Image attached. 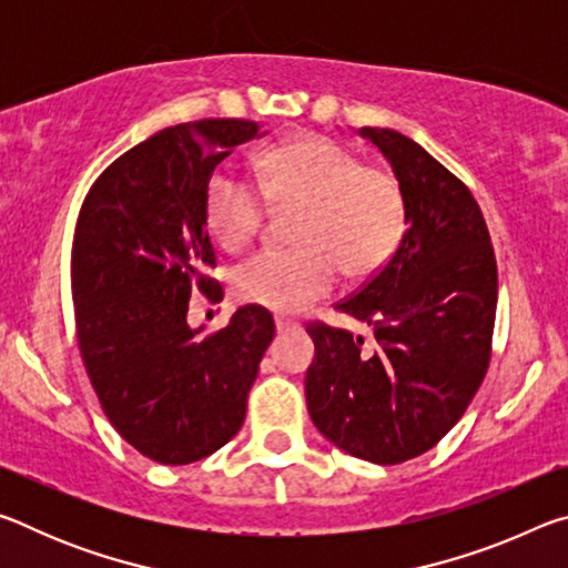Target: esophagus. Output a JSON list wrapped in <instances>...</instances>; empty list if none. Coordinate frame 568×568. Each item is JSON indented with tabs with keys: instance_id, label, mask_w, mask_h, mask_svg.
<instances>
[{
	"instance_id": "34e87169",
	"label": "esophagus",
	"mask_w": 568,
	"mask_h": 568,
	"mask_svg": "<svg viewBox=\"0 0 568 568\" xmlns=\"http://www.w3.org/2000/svg\"><path fill=\"white\" fill-rule=\"evenodd\" d=\"M301 328V323L293 321V318H283V315H277L275 318V331L277 333H291V331H297Z\"/></svg>"
}]
</instances>
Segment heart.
<instances>
[{
    "mask_svg": "<svg viewBox=\"0 0 568 568\" xmlns=\"http://www.w3.org/2000/svg\"><path fill=\"white\" fill-rule=\"evenodd\" d=\"M263 193L230 170L205 190V220L220 247L240 250L257 233L265 199L297 205L295 247L261 250L233 271L243 303L297 311L345 277H368L390 261L406 233V195L396 175L328 138H303L261 158Z\"/></svg>",
    "mask_w": 568,
    "mask_h": 568,
    "instance_id": "heart-1",
    "label": "heart"
}]
</instances>
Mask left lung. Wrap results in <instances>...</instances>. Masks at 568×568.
<instances>
[{"instance_id": "1", "label": "left lung", "mask_w": 568, "mask_h": 568, "mask_svg": "<svg viewBox=\"0 0 568 568\" xmlns=\"http://www.w3.org/2000/svg\"><path fill=\"white\" fill-rule=\"evenodd\" d=\"M406 195V233L381 271L335 311L376 331V348L315 325L305 400L345 454L393 466L434 448L486 376L496 318V257L484 215L418 142L363 128Z\"/></svg>"}]
</instances>
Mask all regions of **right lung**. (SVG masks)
<instances>
[{
    "label": "right lung",
    "instance_id": "add662e5",
    "mask_svg": "<svg viewBox=\"0 0 568 568\" xmlns=\"http://www.w3.org/2000/svg\"><path fill=\"white\" fill-rule=\"evenodd\" d=\"M250 120L182 122L124 152L90 187L72 243L77 338L118 434L165 466L200 460L233 438L275 323L237 307L200 338L192 287H215L205 190L233 150L263 138Z\"/></svg>",
    "mask_w": 568,
    "mask_h": 568
}]
</instances>
